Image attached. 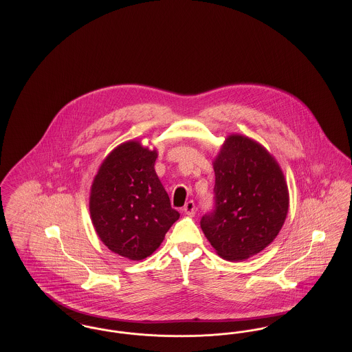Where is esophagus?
<instances>
[{
	"instance_id": "obj_1",
	"label": "esophagus",
	"mask_w": 352,
	"mask_h": 352,
	"mask_svg": "<svg viewBox=\"0 0 352 352\" xmlns=\"http://www.w3.org/2000/svg\"><path fill=\"white\" fill-rule=\"evenodd\" d=\"M195 211H197V208H195V203L192 201H188L184 206V212L186 215H190V217H192V215H195Z\"/></svg>"
}]
</instances>
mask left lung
Masks as SVG:
<instances>
[{"label":"left lung","mask_w":352,"mask_h":352,"mask_svg":"<svg viewBox=\"0 0 352 352\" xmlns=\"http://www.w3.org/2000/svg\"><path fill=\"white\" fill-rule=\"evenodd\" d=\"M214 170V207L201 217V231L223 258H248L269 245L284 224V174L260 144L239 134L226 140Z\"/></svg>","instance_id":"obj_1"}]
</instances>
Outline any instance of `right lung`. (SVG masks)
<instances>
[{"instance_id":"add662e5","label":"right lung","mask_w":352,"mask_h":352,"mask_svg":"<svg viewBox=\"0 0 352 352\" xmlns=\"http://www.w3.org/2000/svg\"><path fill=\"white\" fill-rule=\"evenodd\" d=\"M157 151L121 144L102 162L91 188L89 212L101 241L129 260L151 256L179 219L160 182Z\"/></svg>"}]
</instances>
